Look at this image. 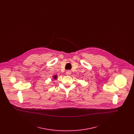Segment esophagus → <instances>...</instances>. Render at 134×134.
<instances>
[{"mask_svg": "<svg viewBox=\"0 0 134 134\" xmlns=\"http://www.w3.org/2000/svg\"><path fill=\"white\" fill-rule=\"evenodd\" d=\"M71 73V72L70 71V70H67L66 72V74L67 75H70Z\"/></svg>", "mask_w": 134, "mask_h": 134, "instance_id": "obj_1", "label": "esophagus"}]
</instances>
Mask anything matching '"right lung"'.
<instances>
[{
    "instance_id": "obj_1",
    "label": "right lung",
    "mask_w": 134,
    "mask_h": 134,
    "mask_svg": "<svg viewBox=\"0 0 134 134\" xmlns=\"http://www.w3.org/2000/svg\"><path fill=\"white\" fill-rule=\"evenodd\" d=\"M58 76L57 75H54V76H53V79H54V80H56L57 79V78Z\"/></svg>"
}]
</instances>
